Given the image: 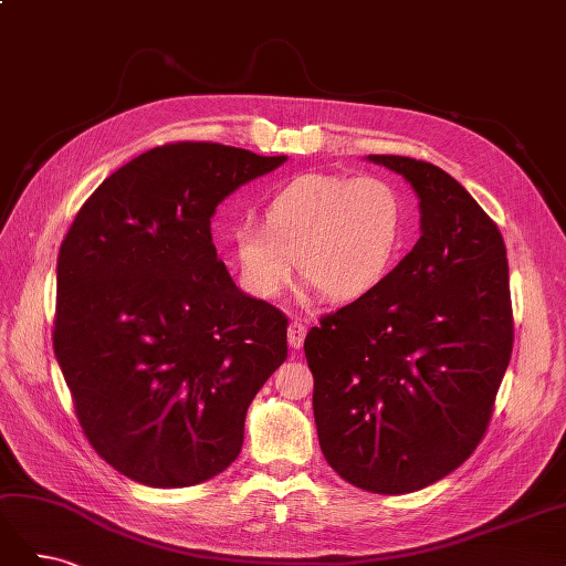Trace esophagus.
Listing matches in <instances>:
<instances>
[{"label": "esophagus", "mask_w": 566, "mask_h": 566, "mask_svg": "<svg viewBox=\"0 0 566 566\" xmlns=\"http://www.w3.org/2000/svg\"><path fill=\"white\" fill-rule=\"evenodd\" d=\"M306 337V325L302 321H293L287 325V345L293 349H300Z\"/></svg>", "instance_id": "esophagus-1"}]
</instances>
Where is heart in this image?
<instances>
[{
	"label": "heart",
	"instance_id": "obj_1",
	"mask_svg": "<svg viewBox=\"0 0 566 566\" xmlns=\"http://www.w3.org/2000/svg\"><path fill=\"white\" fill-rule=\"evenodd\" d=\"M406 208L382 177L302 175L264 208L262 227L233 231V260L250 295L276 297L302 276L323 297L349 302L378 285L403 243Z\"/></svg>",
	"mask_w": 566,
	"mask_h": 566
}]
</instances>
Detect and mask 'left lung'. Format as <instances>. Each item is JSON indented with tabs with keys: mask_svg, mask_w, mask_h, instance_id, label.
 Instances as JSON below:
<instances>
[{
	"mask_svg": "<svg viewBox=\"0 0 566 566\" xmlns=\"http://www.w3.org/2000/svg\"><path fill=\"white\" fill-rule=\"evenodd\" d=\"M420 200V241L370 293L304 339L321 451L373 493L430 486L482 441L512 354V302L499 227L451 175L368 156Z\"/></svg>",
	"mask_w": 566,
	"mask_h": 566,
	"instance_id": "8db88e82",
	"label": "left lung"
}]
</instances>
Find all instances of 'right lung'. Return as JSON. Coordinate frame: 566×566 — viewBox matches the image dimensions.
<instances>
[{"mask_svg": "<svg viewBox=\"0 0 566 566\" xmlns=\"http://www.w3.org/2000/svg\"><path fill=\"white\" fill-rule=\"evenodd\" d=\"M285 160L210 142L150 148L63 238L56 361L92 449L134 482L224 472L254 394L287 358V318L238 290L210 231L221 200Z\"/></svg>", "mask_w": 566, "mask_h": 566, "instance_id": "1", "label": "right lung"}]
</instances>
